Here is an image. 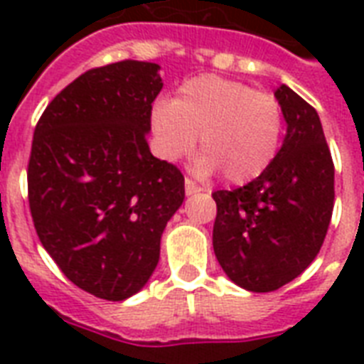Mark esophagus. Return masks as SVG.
Returning <instances> with one entry per match:
<instances>
[{"label":"esophagus","instance_id":"obj_1","mask_svg":"<svg viewBox=\"0 0 364 364\" xmlns=\"http://www.w3.org/2000/svg\"><path fill=\"white\" fill-rule=\"evenodd\" d=\"M200 191H202V188H200L193 179H185V193H187V196H193V194L200 193Z\"/></svg>","mask_w":364,"mask_h":364}]
</instances>
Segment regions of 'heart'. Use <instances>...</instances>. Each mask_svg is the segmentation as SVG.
<instances>
[{
	"mask_svg": "<svg viewBox=\"0 0 364 364\" xmlns=\"http://www.w3.org/2000/svg\"><path fill=\"white\" fill-rule=\"evenodd\" d=\"M151 132L160 159L168 162L194 151V170L202 177L221 170L230 183H249L262 176L279 151L282 105L272 94L249 85L200 75L179 87L173 102L159 100L151 109Z\"/></svg>",
	"mask_w": 364,
	"mask_h": 364,
	"instance_id": "obj_1",
	"label": "heart"
}]
</instances>
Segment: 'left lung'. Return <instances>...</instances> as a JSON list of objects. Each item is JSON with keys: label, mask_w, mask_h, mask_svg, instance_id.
Returning a JSON list of instances; mask_svg holds the SVG:
<instances>
[{"label": "left lung", "mask_w": 364, "mask_h": 364, "mask_svg": "<svg viewBox=\"0 0 364 364\" xmlns=\"http://www.w3.org/2000/svg\"><path fill=\"white\" fill-rule=\"evenodd\" d=\"M287 134L268 170L213 200V251L230 282L270 293L316 259L334 208V164L317 111L287 85L274 92Z\"/></svg>", "instance_id": "left-lung-1"}]
</instances>
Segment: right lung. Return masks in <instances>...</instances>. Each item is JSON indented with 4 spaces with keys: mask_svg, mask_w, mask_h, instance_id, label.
Returning <instances> with one entry per match:
<instances>
[{
    "mask_svg": "<svg viewBox=\"0 0 364 364\" xmlns=\"http://www.w3.org/2000/svg\"><path fill=\"white\" fill-rule=\"evenodd\" d=\"M159 70L122 60L87 71L33 132L28 198L37 236L70 282L113 302L145 287L185 200L181 171L149 151Z\"/></svg>",
    "mask_w": 364,
    "mask_h": 364,
    "instance_id": "right-lung-1",
    "label": "right lung"
}]
</instances>
